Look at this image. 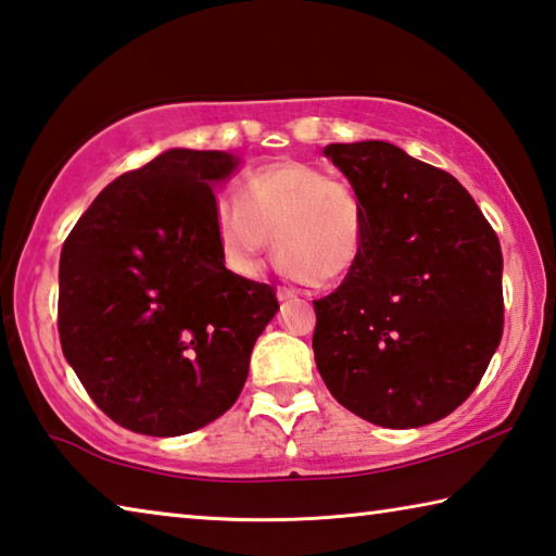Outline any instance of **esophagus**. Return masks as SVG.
Returning a JSON list of instances; mask_svg holds the SVG:
<instances>
[{"label": "esophagus", "mask_w": 556, "mask_h": 556, "mask_svg": "<svg viewBox=\"0 0 556 556\" xmlns=\"http://www.w3.org/2000/svg\"><path fill=\"white\" fill-rule=\"evenodd\" d=\"M277 296H279V301H296L299 291L291 287H277Z\"/></svg>", "instance_id": "34e87169"}]
</instances>
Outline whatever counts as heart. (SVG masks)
Segmentation results:
<instances>
[{
  "label": "heart",
  "instance_id": "1",
  "mask_svg": "<svg viewBox=\"0 0 556 556\" xmlns=\"http://www.w3.org/2000/svg\"><path fill=\"white\" fill-rule=\"evenodd\" d=\"M215 235L232 275L257 277L275 238L281 275L331 285L351 275L363 257L365 215L353 188L326 168L279 159L242 176L235 199H218Z\"/></svg>",
  "mask_w": 556,
  "mask_h": 556
}]
</instances>
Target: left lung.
Listing matches in <instances>:
<instances>
[{
	"mask_svg": "<svg viewBox=\"0 0 556 556\" xmlns=\"http://www.w3.org/2000/svg\"><path fill=\"white\" fill-rule=\"evenodd\" d=\"M363 203L365 248L314 301L326 388L388 429L448 417L478 388L503 338V252L491 223L444 168L388 142L328 144Z\"/></svg>",
	"mask_w": 556,
	"mask_h": 556,
	"instance_id": "1",
	"label": "left lung"
}]
</instances>
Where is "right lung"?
Listing matches in <instances>:
<instances>
[{
    "instance_id": "obj_1",
    "label": "right lung",
    "mask_w": 556,
    "mask_h": 556,
    "mask_svg": "<svg viewBox=\"0 0 556 556\" xmlns=\"http://www.w3.org/2000/svg\"><path fill=\"white\" fill-rule=\"evenodd\" d=\"M235 164L168 149L102 188L63 242V355L92 402L137 434H188L228 412L279 308L269 285L225 267L213 184Z\"/></svg>"
}]
</instances>
